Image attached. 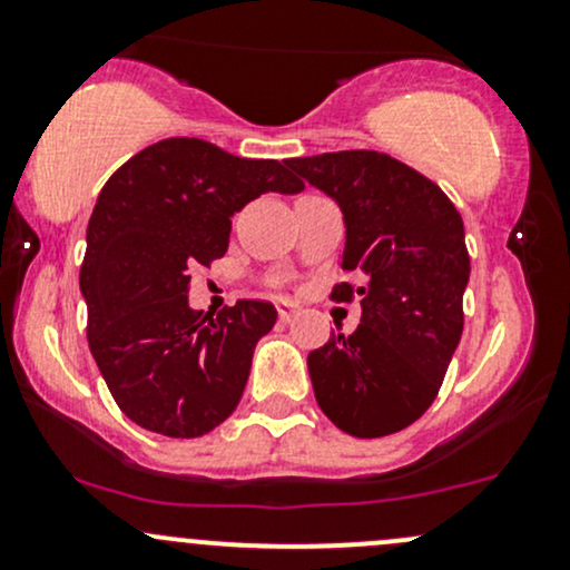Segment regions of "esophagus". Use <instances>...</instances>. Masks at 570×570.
I'll return each instance as SVG.
<instances>
[{"label":"esophagus","instance_id":"esophagus-1","mask_svg":"<svg viewBox=\"0 0 570 570\" xmlns=\"http://www.w3.org/2000/svg\"><path fill=\"white\" fill-rule=\"evenodd\" d=\"M294 313H297V305L289 303V299H284V303H278V318H281V322H284V324L292 322Z\"/></svg>","mask_w":570,"mask_h":570}]
</instances>
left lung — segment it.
I'll list each match as a JSON object with an SVG mask.
<instances>
[{"label":"left lung","mask_w":570,"mask_h":570,"mask_svg":"<svg viewBox=\"0 0 570 570\" xmlns=\"http://www.w3.org/2000/svg\"><path fill=\"white\" fill-rule=\"evenodd\" d=\"M299 179L343 208V271L332 299L362 294V324L307 353L318 407L362 440L407 429L431 407L463 332L469 252L453 200L407 163L375 149L289 158Z\"/></svg>","instance_id":"8db88e82"}]
</instances>
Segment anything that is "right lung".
Segmentation results:
<instances>
[{"label":"right lung","mask_w":570,"mask_h":570,"mask_svg":"<svg viewBox=\"0 0 570 570\" xmlns=\"http://www.w3.org/2000/svg\"><path fill=\"white\" fill-rule=\"evenodd\" d=\"M299 189L284 163L187 136L141 149L109 176L90 214L80 289L90 353L141 429L193 440L238 407L254 345L278 313L265 299H238L217 318L193 311L189 267L225 257L230 217L246 203Z\"/></svg>","instance_id":"1"}]
</instances>
